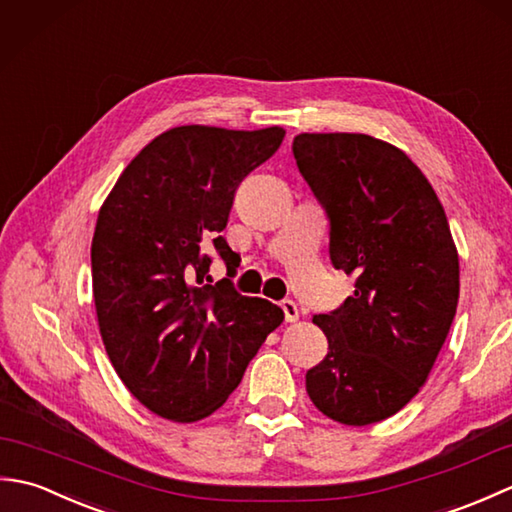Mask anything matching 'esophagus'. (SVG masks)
I'll use <instances>...</instances> for the list:
<instances>
[{
  "instance_id": "obj_1",
  "label": "esophagus",
  "mask_w": 512,
  "mask_h": 512,
  "mask_svg": "<svg viewBox=\"0 0 512 512\" xmlns=\"http://www.w3.org/2000/svg\"><path fill=\"white\" fill-rule=\"evenodd\" d=\"M281 310H284V317H286L288 323L299 321V308H297L295 301L284 299V301H281Z\"/></svg>"
}]
</instances>
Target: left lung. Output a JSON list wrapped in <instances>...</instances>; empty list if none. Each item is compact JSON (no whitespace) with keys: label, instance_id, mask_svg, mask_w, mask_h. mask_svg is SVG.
<instances>
[{"label":"left lung","instance_id":"left-lung-1","mask_svg":"<svg viewBox=\"0 0 512 512\" xmlns=\"http://www.w3.org/2000/svg\"><path fill=\"white\" fill-rule=\"evenodd\" d=\"M297 167L330 220V259L354 275L341 308L314 314L328 356L308 396L352 427L394 416L418 394L460 297V262L436 191L405 151L367 134H299Z\"/></svg>","mask_w":512,"mask_h":512}]
</instances>
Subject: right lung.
I'll return each instance as SVG.
<instances>
[{
	"mask_svg": "<svg viewBox=\"0 0 512 512\" xmlns=\"http://www.w3.org/2000/svg\"><path fill=\"white\" fill-rule=\"evenodd\" d=\"M281 127L182 125L156 136L107 195L92 239V288L105 352L125 387L173 422L220 409L284 310L211 286L209 248L231 268L222 231L235 191L279 149Z\"/></svg>",
	"mask_w": 512,
	"mask_h": 512,
	"instance_id": "add662e5",
	"label": "right lung"
}]
</instances>
